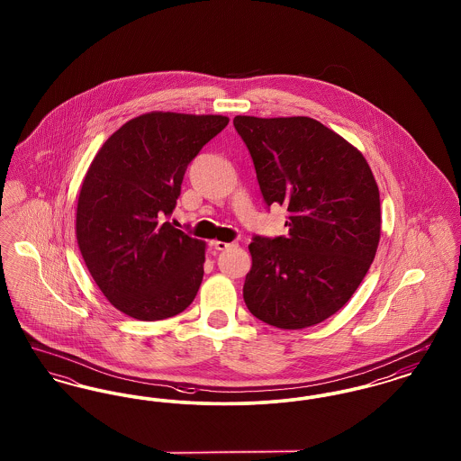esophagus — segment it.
Here are the masks:
<instances>
[{"label":"esophagus","mask_w":461,"mask_h":461,"mask_svg":"<svg viewBox=\"0 0 461 461\" xmlns=\"http://www.w3.org/2000/svg\"><path fill=\"white\" fill-rule=\"evenodd\" d=\"M212 245H214V249H216V250H228V249L237 247V243H235V241H231V243H226V241H212Z\"/></svg>","instance_id":"esophagus-1"}]
</instances>
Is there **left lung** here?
<instances>
[{"instance_id":"obj_1","label":"left lung","mask_w":461,"mask_h":461,"mask_svg":"<svg viewBox=\"0 0 461 461\" xmlns=\"http://www.w3.org/2000/svg\"><path fill=\"white\" fill-rule=\"evenodd\" d=\"M267 207L288 211L286 237L256 235L245 276L249 311L276 329L325 321L372 266L380 195L365 157L311 117L237 115Z\"/></svg>"}]
</instances>
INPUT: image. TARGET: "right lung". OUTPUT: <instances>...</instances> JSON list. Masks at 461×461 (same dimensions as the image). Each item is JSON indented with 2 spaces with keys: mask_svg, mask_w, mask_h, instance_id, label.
Here are the masks:
<instances>
[{
  "mask_svg": "<svg viewBox=\"0 0 461 461\" xmlns=\"http://www.w3.org/2000/svg\"><path fill=\"white\" fill-rule=\"evenodd\" d=\"M228 122L222 115L143 113L93 158L77 200L76 237L95 284L124 314L166 320L194 303L205 243L167 218L188 164Z\"/></svg>",
  "mask_w": 461,
  "mask_h": 461,
  "instance_id": "add662e5",
  "label": "right lung"
}]
</instances>
